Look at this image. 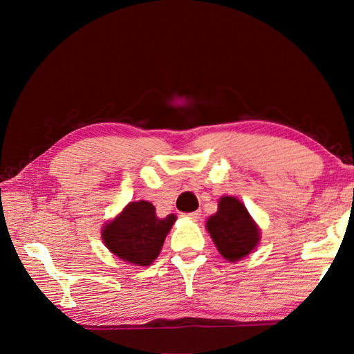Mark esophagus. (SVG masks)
Masks as SVG:
<instances>
[{"instance_id": "obj_1", "label": "esophagus", "mask_w": 354, "mask_h": 354, "mask_svg": "<svg viewBox=\"0 0 354 354\" xmlns=\"http://www.w3.org/2000/svg\"><path fill=\"white\" fill-rule=\"evenodd\" d=\"M187 217L192 220H198L201 217V211H195V212H190L187 214Z\"/></svg>"}]
</instances>
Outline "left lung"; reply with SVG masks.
I'll return each mask as SVG.
<instances>
[{
	"mask_svg": "<svg viewBox=\"0 0 354 354\" xmlns=\"http://www.w3.org/2000/svg\"><path fill=\"white\" fill-rule=\"evenodd\" d=\"M215 247L225 259L234 262L242 259L259 242V230L241 201L223 196L218 201V211L206 221Z\"/></svg>",
	"mask_w": 354,
	"mask_h": 354,
	"instance_id": "obj_1",
	"label": "left lung"
}]
</instances>
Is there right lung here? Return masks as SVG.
Listing matches in <instances>:
<instances>
[{
  "label": "right lung",
  "mask_w": 354,
  "mask_h": 354,
  "mask_svg": "<svg viewBox=\"0 0 354 354\" xmlns=\"http://www.w3.org/2000/svg\"><path fill=\"white\" fill-rule=\"evenodd\" d=\"M175 220V215L156 217V209L148 201L129 203L118 217L104 226L103 242L120 259L149 266L159 256Z\"/></svg>",
  "instance_id": "right-lung-1"
}]
</instances>
